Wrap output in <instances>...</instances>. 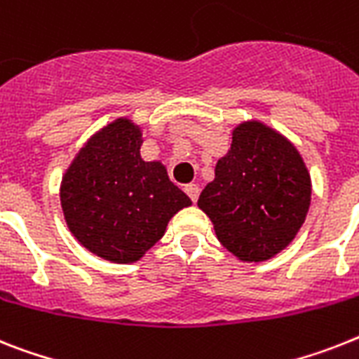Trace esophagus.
I'll return each instance as SVG.
<instances>
[{
  "label": "esophagus",
  "mask_w": 359,
  "mask_h": 359,
  "mask_svg": "<svg viewBox=\"0 0 359 359\" xmlns=\"http://www.w3.org/2000/svg\"><path fill=\"white\" fill-rule=\"evenodd\" d=\"M185 192L192 201H196L198 196H200V187L194 185V183H189V185H185Z\"/></svg>",
  "instance_id": "1"
}]
</instances>
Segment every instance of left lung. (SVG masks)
<instances>
[{
	"label": "left lung",
	"instance_id": "1",
	"mask_svg": "<svg viewBox=\"0 0 359 359\" xmlns=\"http://www.w3.org/2000/svg\"><path fill=\"white\" fill-rule=\"evenodd\" d=\"M312 180L295 144L262 121H242L198 207L216 238L242 262H264L292 244L306 220Z\"/></svg>",
	"mask_w": 359,
	"mask_h": 359
}]
</instances>
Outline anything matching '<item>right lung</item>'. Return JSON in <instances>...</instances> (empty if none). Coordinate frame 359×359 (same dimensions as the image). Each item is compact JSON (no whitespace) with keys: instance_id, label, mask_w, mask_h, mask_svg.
<instances>
[{"instance_id":"1","label":"right lung","mask_w":359,"mask_h":359,"mask_svg":"<svg viewBox=\"0 0 359 359\" xmlns=\"http://www.w3.org/2000/svg\"><path fill=\"white\" fill-rule=\"evenodd\" d=\"M143 130L117 117L80 148L60 182V205L82 248L115 264L143 259L176 212L192 205L161 161L141 158Z\"/></svg>"}]
</instances>
